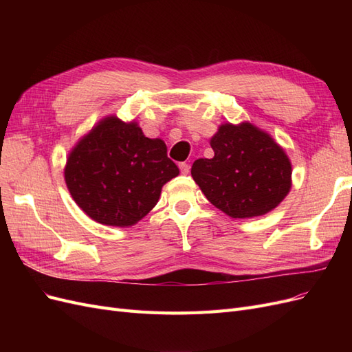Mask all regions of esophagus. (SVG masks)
Segmentation results:
<instances>
[{"mask_svg":"<svg viewBox=\"0 0 352 352\" xmlns=\"http://www.w3.org/2000/svg\"><path fill=\"white\" fill-rule=\"evenodd\" d=\"M179 168H180V173H182V175H188L189 170H190V167H189L188 163H180V164H179Z\"/></svg>","mask_w":352,"mask_h":352,"instance_id":"1","label":"esophagus"}]
</instances>
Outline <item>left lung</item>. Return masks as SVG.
I'll list each match as a JSON object with an SVG mask.
<instances>
[{"instance_id": "1", "label": "left lung", "mask_w": 352, "mask_h": 352, "mask_svg": "<svg viewBox=\"0 0 352 352\" xmlns=\"http://www.w3.org/2000/svg\"><path fill=\"white\" fill-rule=\"evenodd\" d=\"M212 158H198L190 175L212 206L233 219L267 214L292 186V164L272 135L250 122L223 123L212 135Z\"/></svg>"}]
</instances>
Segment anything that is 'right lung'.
I'll return each instance as SVG.
<instances>
[{
  "label": "right lung",
  "mask_w": 352,
  "mask_h": 352,
  "mask_svg": "<svg viewBox=\"0 0 352 352\" xmlns=\"http://www.w3.org/2000/svg\"><path fill=\"white\" fill-rule=\"evenodd\" d=\"M179 175L164 141L146 138L135 120L101 119L72 148L65 180L78 207L105 226L129 228L150 212Z\"/></svg>",
  "instance_id": "obj_1"
}]
</instances>
